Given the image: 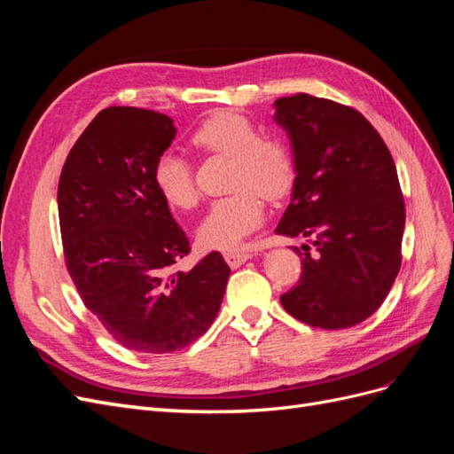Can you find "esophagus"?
Returning a JSON list of instances; mask_svg holds the SVG:
<instances>
[{
    "label": "esophagus",
    "mask_w": 454,
    "mask_h": 454,
    "mask_svg": "<svg viewBox=\"0 0 454 454\" xmlns=\"http://www.w3.org/2000/svg\"><path fill=\"white\" fill-rule=\"evenodd\" d=\"M223 257H225L227 263L232 269H235V267H240L242 263H246L248 259H252V252H248V250H229V252L223 254Z\"/></svg>",
    "instance_id": "1"
}]
</instances>
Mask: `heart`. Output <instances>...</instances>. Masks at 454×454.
Segmentation results:
<instances>
[{"label": "heart", "instance_id": "1", "mask_svg": "<svg viewBox=\"0 0 454 454\" xmlns=\"http://www.w3.org/2000/svg\"><path fill=\"white\" fill-rule=\"evenodd\" d=\"M204 151L231 157L229 187L232 193L212 200L199 225L206 248L231 250L255 231L265 217V199H282L295 182V162L284 142L259 136L252 121L232 112L206 119L191 136ZM153 182L164 202L191 208L197 202L189 162L176 151H164L153 167Z\"/></svg>", "mask_w": 454, "mask_h": 454}]
</instances>
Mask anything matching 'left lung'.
I'll return each instance as SVG.
<instances>
[{
	"label": "left lung",
	"mask_w": 454,
	"mask_h": 454,
	"mask_svg": "<svg viewBox=\"0 0 454 454\" xmlns=\"http://www.w3.org/2000/svg\"><path fill=\"white\" fill-rule=\"evenodd\" d=\"M272 119L295 162L274 232L314 246L294 248L303 274L280 303L312 327H352L382 305L402 265L405 204L394 159L362 114L332 100L278 98Z\"/></svg>",
	"instance_id": "1"
}]
</instances>
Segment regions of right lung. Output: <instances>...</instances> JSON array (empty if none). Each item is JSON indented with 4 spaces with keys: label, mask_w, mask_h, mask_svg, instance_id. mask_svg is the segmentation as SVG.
<instances>
[{
    "label": "right lung",
    "mask_w": 454,
    "mask_h": 454,
    "mask_svg": "<svg viewBox=\"0 0 454 454\" xmlns=\"http://www.w3.org/2000/svg\"><path fill=\"white\" fill-rule=\"evenodd\" d=\"M176 132L170 117L149 109H102L59 182L64 255L77 292L119 345L144 354L197 340L215 320L231 272L219 252L174 270L189 240L159 195L153 167Z\"/></svg>",
    "instance_id": "obj_1"
}]
</instances>
